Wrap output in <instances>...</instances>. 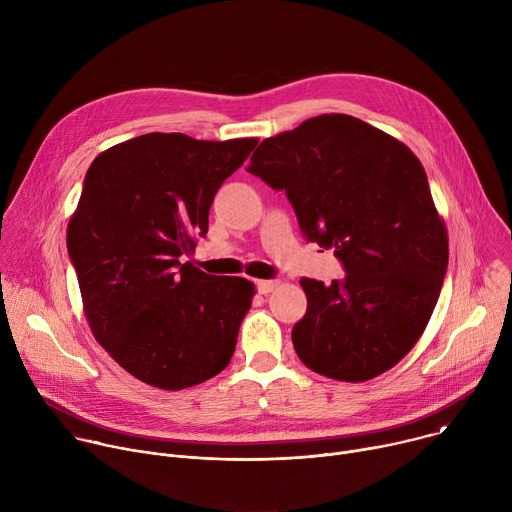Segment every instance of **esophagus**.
<instances>
[{
  "label": "esophagus",
  "instance_id": "34e87169",
  "mask_svg": "<svg viewBox=\"0 0 512 512\" xmlns=\"http://www.w3.org/2000/svg\"><path fill=\"white\" fill-rule=\"evenodd\" d=\"M275 287H277L275 279H261V281H257V289H259V294H263V296L271 294Z\"/></svg>",
  "mask_w": 512,
  "mask_h": 512
}]
</instances>
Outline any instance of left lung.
Returning a JSON list of instances; mask_svg holds the SVG:
<instances>
[{"label":"left lung","mask_w":512,"mask_h":512,"mask_svg":"<svg viewBox=\"0 0 512 512\" xmlns=\"http://www.w3.org/2000/svg\"><path fill=\"white\" fill-rule=\"evenodd\" d=\"M249 174L285 190L306 241L334 249L346 275L302 279L300 360L336 381H369L423 334L448 269V233L405 143L330 113L261 141Z\"/></svg>","instance_id":"8db88e82"}]
</instances>
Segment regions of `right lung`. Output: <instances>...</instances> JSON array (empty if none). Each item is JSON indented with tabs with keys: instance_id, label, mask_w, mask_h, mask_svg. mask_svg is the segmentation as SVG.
<instances>
[{
	"instance_id": "1",
	"label": "right lung",
	"mask_w": 512,
	"mask_h": 512,
	"mask_svg": "<svg viewBox=\"0 0 512 512\" xmlns=\"http://www.w3.org/2000/svg\"><path fill=\"white\" fill-rule=\"evenodd\" d=\"M255 145L145 133L97 156L85 176L66 231L85 316L143 383L180 391L231 362L253 283L208 275L182 257L206 235L214 194Z\"/></svg>"
}]
</instances>
